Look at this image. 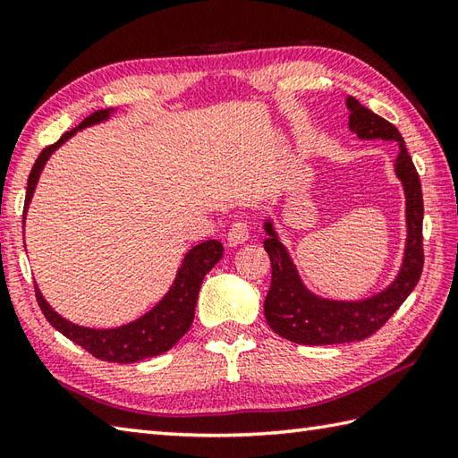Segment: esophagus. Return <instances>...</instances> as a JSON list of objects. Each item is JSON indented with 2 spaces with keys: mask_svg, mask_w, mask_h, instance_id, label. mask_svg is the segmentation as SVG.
Instances as JSON below:
<instances>
[{
  "mask_svg": "<svg viewBox=\"0 0 458 458\" xmlns=\"http://www.w3.org/2000/svg\"><path fill=\"white\" fill-rule=\"evenodd\" d=\"M248 224L244 220H236L232 224L230 230H228V244L230 246H236V244H244L248 240Z\"/></svg>",
  "mask_w": 458,
  "mask_h": 458,
  "instance_id": "obj_1",
  "label": "esophagus"
}]
</instances>
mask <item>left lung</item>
<instances>
[{
  "mask_svg": "<svg viewBox=\"0 0 458 458\" xmlns=\"http://www.w3.org/2000/svg\"><path fill=\"white\" fill-rule=\"evenodd\" d=\"M349 129L360 139L397 140L399 155L395 173L405 188L407 199V246L401 272L387 290L361 301H334L321 300L306 290L295 266L276 238L270 222H266L267 238L264 248L272 262V284L266 295L264 313L277 335L301 345H334L361 342L385 326L401 303L419 284L423 272V191L417 168L411 160L401 132L383 116L367 109L355 97H347Z\"/></svg>",
  "mask_w": 458,
  "mask_h": 458,
  "instance_id": "obj_1",
  "label": "left lung"
}]
</instances>
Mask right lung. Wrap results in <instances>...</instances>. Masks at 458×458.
Listing matches in <instances>:
<instances>
[{"instance_id": "add662e5", "label": "right lung", "mask_w": 458, "mask_h": 458, "mask_svg": "<svg viewBox=\"0 0 458 458\" xmlns=\"http://www.w3.org/2000/svg\"><path fill=\"white\" fill-rule=\"evenodd\" d=\"M109 113V109H101L89 114L79 127H75L73 131H67L57 142H53V145L41 150V155L35 160L30 173V181H27L23 214L27 210V206H30L35 184H38V178L45 163H47V158L51 157V152L61 147L69 137H73L79 129L105 121ZM222 252L224 248L218 240H206L202 244L188 250V254L182 259L181 270L176 274L173 288L165 295L163 301L157 303L155 310H150L147 316H142L137 321H132V324L121 326L116 329L79 327L75 324H71V321L63 319L59 313L53 311L49 308V303L43 300L38 285H35V298H38L45 319H47L57 331H61L67 339H71V342L81 345L85 352L97 357V360L109 363H134L168 352V349L191 329L196 300H199L204 276L220 262Z\"/></svg>"}]
</instances>
